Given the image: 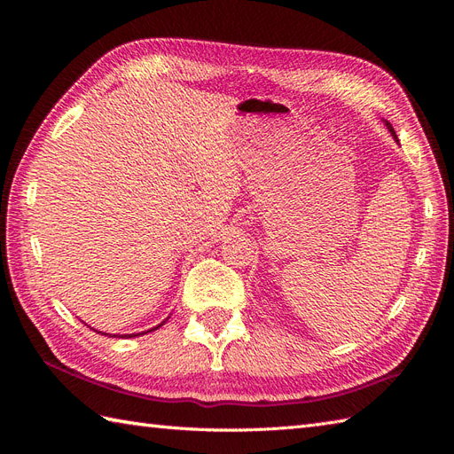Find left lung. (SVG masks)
I'll return each mask as SVG.
<instances>
[{
    "label": "left lung",
    "instance_id": "8db88e82",
    "mask_svg": "<svg viewBox=\"0 0 454 454\" xmlns=\"http://www.w3.org/2000/svg\"><path fill=\"white\" fill-rule=\"evenodd\" d=\"M387 127H388V130H390V134H392V136H394V140H395V142H400V140H397V136H395V130H394V129H392V125H390V122H387Z\"/></svg>",
    "mask_w": 454,
    "mask_h": 454
}]
</instances>
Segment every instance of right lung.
<instances>
[{
    "label": "right lung",
    "mask_w": 454,
    "mask_h": 454,
    "mask_svg": "<svg viewBox=\"0 0 454 454\" xmlns=\"http://www.w3.org/2000/svg\"><path fill=\"white\" fill-rule=\"evenodd\" d=\"M164 324V322H162ZM162 324H159L157 327H153V329H147V332H144V333H149V332H155V329H159ZM98 333H102V332H98ZM144 333H130V335H109V333H102V335H109V337H127V339H130V337H138V335H144Z\"/></svg>",
    "instance_id": "1"
}]
</instances>
